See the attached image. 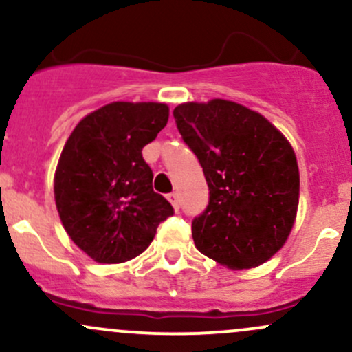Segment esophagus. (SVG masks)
<instances>
[{
    "mask_svg": "<svg viewBox=\"0 0 352 352\" xmlns=\"http://www.w3.org/2000/svg\"><path fill=\"white\" fill-rule=\"evenodd\" d=\"M167 200H168L170 204H172V207L175 208V210H179L180 200H179V194H177V192H172V194H168L167 195Z\"/></svg>",
    "mask_w": 352,
    "mask_h": 352,
    "instance_id": "34e87169",
    "label": "esophagus"
}]
</instances>
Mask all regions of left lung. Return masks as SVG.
<instances>
[{"instance_id":"1","label":"left lung","mask_w":352,"mask_h":352,"mask_svg":"<svg viewBox=\"0 0 352 352\" xmlns=\"http://www.w3.org/2000/svg\"><path fill=\"white\" fill-rule=\"evenodd\" d=\"M173 117L210 190L206 212L192 222L195 247L234 270L267 262L297 217L292 145L264 115L230 100L180 103Z\"/></svg>"}]
</instances>
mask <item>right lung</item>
Returning <instances> with one entry per match:
<instances>
[{"mask_svg":"<svg viewBox=\"0 0 352 352\" xmlns=\"http://www.w3.org/2000/svg\"><path fill=\"white\" fill-rule=\"evenodd\" d=\"M168 122V105L113 102L69 133L58 160L55 202L73 242L100 264H122L150 245L173 208L153 192L142 148Z\"/></svg>","mask_w":352,"mask_h":352,"instance_id":"right-lung-1","label":"right lung"}]
</instances>
